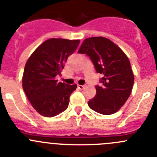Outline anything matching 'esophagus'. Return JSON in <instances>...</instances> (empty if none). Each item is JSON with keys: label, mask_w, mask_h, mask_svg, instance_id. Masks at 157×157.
Masks as SVG:
<instances>
[{"label": "esophagus", "mask_w": 157, "mask_h": 157, "mask_svg": "<svg viewBox=\"0 0 157 157\" xmlns=\"http://www.w3.org/2000/svg\"><path fill=\"white\" fill-rule=\"evenodd\" d=\"M78 88L80 89V90H83V89L85 88V86H84V85H79V84H78Z\"/></svg>", "instance_id": "34e87169"}]
</instances>
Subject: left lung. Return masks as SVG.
I'll return each mask as SVG.
<instances>
[{
	"label": "left lung",
	"instance_id": "obj_1",
	"mask_svg": "<svg viewBox=\"0 0 157 157\" xmlns=\"http://www.w3.org/2000/svg\"><path fill=\"white\" fill-rule=\"evenodd\" d=\"M79 53L87 54L96 71L102 74L101 86L97 85L96 95L87 102L94 112L112 115L129 98L134 75L127 56L116 44L105 37H90L83 41Z\"/></svg>",
	"mask_w": 157,
	"mask_h": 157
}]
</instances>
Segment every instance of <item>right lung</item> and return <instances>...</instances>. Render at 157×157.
I'll list each match as a JSON object with an SVG mask.
<instances>
[{"mask_svg":"<svg viewBox=\"0 0 157 157\" xmlns=\"http://www.w3.org/2000/svg\"><path fill=\"white\" fill-rule=\"evenodd\" d=\"M80 40L49 39L41 44L28 59L22 77V87L28 99L38 113L56 116L64 112L76 83L58 82L56 77L69 56L74 53Z\"/></svg>","mask_w":157,"mask_h":157,"instance_id":"add662e5","label":"right lung"}]
</instances>
